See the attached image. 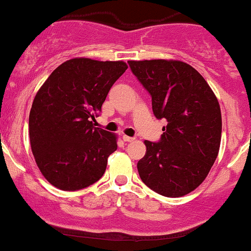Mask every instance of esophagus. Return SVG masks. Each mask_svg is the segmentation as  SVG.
<instances>
[{
	"label": "esophagus",
	"mask_w": 251,
	"mask_h": 251,
	"mask_svg": "<svg viewBox=\"0 0 251 251\" xmlns=\"http://www.w3.org/2000/svg\"><path fill=\"white\" fill-rule=\"evenodd\" d=\"M122 139H123V141H126V142H131V141H134V140H135V137H130V136L123 135Z\"/></svg>",
	"instance_id": "esophagus-1"
}]
</instances>
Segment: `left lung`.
I'll use <instances>...</instances> for the list:
<instances>
[{"label":"left lung","instance_id":"8db88e82","mask_svg":"<svg viewBox=\"0 0 251 251\" xmlns=\"http://www.w3.org/2000/svg\"><path fill=\"white\" fill-rule=\"evenodd\" d=\"M152 97L153 114L168 122L159 142L145 140L146 154L137 163L142 182L168 198L195 190L218 157L222 112L203 76L177 60L128 61Z\"/></svg>","mask_w":251,"mask_h":251}]
</instances>
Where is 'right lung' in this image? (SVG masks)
<instances>
[{
	"label": "right lung",
	"mask_w": 251,
	"mask_h": 251,
	"mask_svg": "<svg viewBox=\"0 0 251 251\" xmlns=\"http://www.w3.org/2000/svg\"><path fill=\"white\" fill-rule=\"evenodd\" d=\"M128 68L123 61L75 57L58 66L32 103L29 144L45 179L61 190H80L104 175L117 135L96 128L110 88Z\"/></svg>",
	"instance_id": "right-lung-1"
}]
</instances>
